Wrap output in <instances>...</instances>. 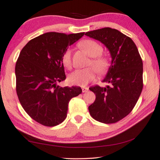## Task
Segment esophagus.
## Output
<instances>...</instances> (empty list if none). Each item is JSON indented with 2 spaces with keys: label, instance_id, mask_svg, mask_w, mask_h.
I'll return each instance as SVG.
<instances>
[{
  "label": "esophagus",
  "instance_id": "1",
  "mask_svg": "<svg viewBox=\"0 0 160 160\" xmlns=\"http://www.w3.org/2000/svg\"><path fill=\"white\" fill-rule=\"evenodd\" d=\"M88 90V88L86 87H82V92H86Z\"/></svg>",
  "mask_w": 160,
  "mask_h": 160
}]
</instances>
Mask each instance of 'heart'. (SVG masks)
Returning a JSON list of instances; mask_svg holds the SVG:
<instances>
[{"instance_id": "1", "label": "heart", "mask_w": 160, "mask_h": 160, "mask_svg": "<svg viewBox=\"0 0 160 160\" xmlns=\"http://www.w3.org/2000/svg\"><path fill=\"white\" fill-rule=\"evenodd\" d=\"M80 46L92 57L91 60L88 62V65L93 67L75 70L70 74L68 80L70 85H80L83 87L95 79L97 70L100 73L106 72L110 62L108 57L101 54L103 52V47L95 41L90 39L83 40L80 43ZM62 62L66 68H71L72 60H71V51L70 49H67L65 52L62 58ZM94 66L96 69L94 68H94Z\"/></svg>"}]
</instances>
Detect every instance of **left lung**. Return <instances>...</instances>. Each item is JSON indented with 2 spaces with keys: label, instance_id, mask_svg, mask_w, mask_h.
<instances>
[{
  "label": "left lung",
  "instance_id": "obj_1",
  "mask_svg": "<svg viewBox=\"0 0 160 160\" xmlns=\"http://www.w3.org/2000/svg\"><path fill=\"white\" fill-rule=\"evenodd\" d=\"M85 35L103 44L112 59L103 80L109 85L89 88L95 94V101L88 107L90 114L99 122L116 123L132 111L141 95L142 58L133 40L117 29L106 27L88 32Z\"/></svg>",
  "mask_w": 160,
  "mask_h": 160
}]
</instances>
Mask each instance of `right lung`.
Instances as JSON below:
<instances>
[{
	"mask_svg": "<svg viewBox=\"0 0 160 160\" xmlns=\"http://www.w3.org/2000/svg\"><path fill=\"white\" fill-rule=\"evenodd\" d=\"M84 34L45 33L21 51L15 68L16 92L23 109L37 122L46 126L61 123L71 98L82 92L80 87L62 88L57 82L66 78L62 55Z\"/></svg>",
	"mask_w": 160,
	"mask_h": 160,
	"instance_id": "1",
	"label": "right lung"
}]
</instances>
